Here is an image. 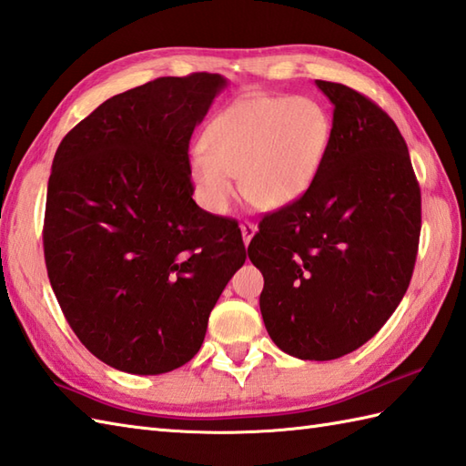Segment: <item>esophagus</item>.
Wrapping results in <instances>:
<instances>
[{"mask_svg":"<svg viewBox=\"0 0 466 466\" xmlns=\"http://www.w3.org/2000/svg\"><path fill=\"white\" fill-rule=\"evenodd\" d=\"M240 230H242V240H244V244H248L250 240H252V236L256 234V230H258V226H256L254 222H242L240 224Z\"/></svg>","mask_w":466,"mask_h":466,"instance_id":"obj_1","label":"esophagus"}]
</instances>
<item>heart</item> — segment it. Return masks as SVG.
I'll use <instances>...</instances> for the list:
<instances>
[{
  "label": "heart",
  "instance_id": "heart-1",
  "mask_svg": "<svg viewBox=\"0 0 466 466\" xmlns=\"http://www.w3.org/2000/svg\"><path fill=\"white\" fill-rule=\"evenodd\" d=\"M330 137V116L314 97H242L208 124L204 146H194L187 157L198 202L208 212L226 214L238 176L256 206H289L316 180Z\"/></svg>",
  "mask_w": 466,
  "mask_h": 466
}]
</instances>
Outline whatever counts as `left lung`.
Here are the masks:
<instances>
[{
    "label": "left lung",
    "mask_w": 466,
    "mask_h": 466,
    "mask_svg": "<svg viewBox=\"0 0 466 466\" xmlns=\"http://www.w3.org/2000/svg\"><path fill=\"white\" fill-rule=\"evenodd\" d=\"M334 106L322 167L299 200L266 214L248 246L260 312L280 350L332 360L369 342L407 292L420 238V187L382 107L316 80Z\"/></svg>",
    "instance_id": "1"
}]
</instances>
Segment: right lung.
Masks as SVG:
<instances>
[{"label": "right lung", "instance_id": "1", "mask_svg": "<svg viewBox=\"0 0 466 466\" xmlns=\"http://www.w3.org/2000/svg\"><path fill=\"white\" fill-rule=\"evenodd\" d=\"M218 74L117 94L54 156L44 218L49 284L96 359L162 374L194 359L208 316L246 260L238 222L192 200L187 147Z\"/></svg>", "mask_w": 466, "mask_h": 466}]
</instances>
